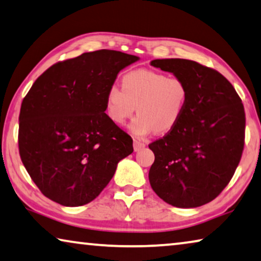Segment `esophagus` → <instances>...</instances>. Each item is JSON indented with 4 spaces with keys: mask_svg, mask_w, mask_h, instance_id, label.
Instances as JSON below:
<instances>
[{
    "mask_svg": "<svg viewBox=\"0 0 261 261\" xmlns=\"http://www.w3.org/2000/svg\"><path fill=\"white\" fill-rule=\"evenodd\" d=\"M145 147V144H144L143 142H140V140L138 139H134V150L137 152L139 150H142V148Z\"/></svg>",
    "mask_w": 261,
    "mask_h": 261,
    "instance_id": "34e87169",
    "label": "esophagus"
}]
</instances>
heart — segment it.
I'll use <instances>...</instances> for the list:
<instances>
[{"label": "heart", "mask_w": 261, "mask_h": 261, "mask_svg": "<svg viewBox=\"0 0 261 261\" xmlns=\"http://www.w3.org/2000/svg\"><path fill=\"white\" fill-rule=\"evenodd\" d=\"M189 90L180 77L138 68L126 72L121 79V88L110 86L106 94V114L111 122L123 125L134 115L130 130L138 137L155 131L167 134L179 124L187 108Z\"/></svg>", "instance_id": "b5f03b06"}]
</instances>
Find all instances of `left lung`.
Returning a JSON list of instances; mask_svg holds the SVG:
<instances>
[{"instance_id":"left-lung-1","label":"left lung","mask_w":261,"mask_h":261,"mask_svg":"<svg viewBox=\"0 0 261 261\" xmlns=\"http://www.w3.org/2000/svg\"><path fill=\"white\" fill-rule=\"evenodd\" d=\"M151 65L182 79L189 90L179 124L148 145L154 153L148 173L151 187L177 208L209 203L230 182L242 158V98L220 72L196 61L156 59Z\"/></svg>"}]
</instances>
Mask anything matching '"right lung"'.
<instances>
[{
	"mask_svg": "<svg viewBox=\"0 0 261 261\" xmlns=\"http://www.w3.org/2000/svg\"><path fill=\"white\" fill-rule=\"evenodd\" d=\"M138 59L113 49L82 53L52 65L23 98L19 155L49 200L89 203L113 179L118 161L134 152L130 136L105 111L107 90Z\"/></svg>",
	"mask_w": 261,
	"mask_h": 261,
	"instance_id": "1",
	"label": "right lung"
}]
</instances>
